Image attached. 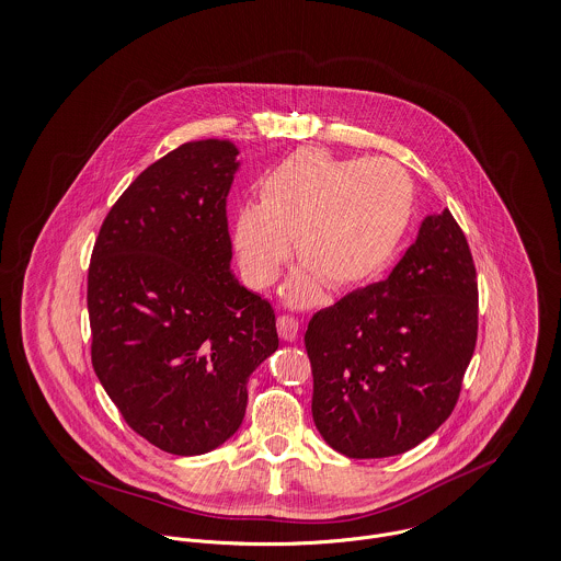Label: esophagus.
I'll return each instance as SVG.
<instances>
[{
  "label": "esophagus",
  "instance_id": "esophagus-1",
  "mask_svg": "<svg viewBox=\"0 0 561 561\" xmlns=\"http://www.w3.org/2000/svg\"><path fill=\"white\" fill-rule=\"evenodd\" d=\"M299 329H301V327H299V320H297L295 316H288V313L277 316V333H279L282 340H286V342L297 340Z\"/></svg>",
  "mask_w": 561,
  "mask_h": 561
}]
</instances>
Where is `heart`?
I'll return each mask as SVG.
<instances>
[{"mask_svg":"<svg viewBox=\"0 0 561 561\" xmlns=\"http://www.w3.org/2000/svg\"><path fill=\"white\" fill-rule=\"evenodd\" d=\"M413 183L389 159H337L301 148L260 183V202L234 215L232 241L245 279L268 286L290 253L327 288H353L378 273L413 219ZM293 304H310V275L290 288Z\"/></svg>","mask_w":561,"mask_h":561,"instance_id":"1","label":"heart"}]
</instances>
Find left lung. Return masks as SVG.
<instances>
[{"label":"left lung","mask_w":561,"mask_h":561,"mask_svg":"<svg viewBox=\"0 0 561 561\" xmlns=\"http://www.w3.org/2000/svg\"><path fill=\"white\" fill-rule=\"evenodd\" d=\"M478 342V275L445 208L385 282L316 311L306 331L311 415L348 458L402 454L451 415Z\"/></svg>","instance_id":"8db88e82"}]
</instances>
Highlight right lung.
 Segmentation results:
<instances>
[{"mask_svg":"<svg viewBox=\"0 0 561 561\" xmlns=\"http://www.w3.org/2000/svg\"><path fill=\"white\" fill-rule=\"evenodd\" d=\"M228 139L187 141L107 213L88 268L92 366L126 424L176 456L239 431L250 374L277 351L273 306L230 271Z\"/></svg>","mask_w":561,"mask_h":561,"instance_id":"add662e5","label":"right lung"}]
</instances>
